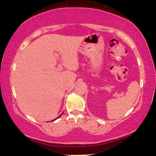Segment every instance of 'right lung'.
Instances as JSON below:
<instances>
[{
	"mask_svg": "<svg viewBox=\"0 0 156 156\" xmlns=\"http://www.w3.org/2000/svg\"><path fill=\"white\" fill-rule=\"evenodd\" d=\"M62 114H61V115H62ZM61 115H60V116H58V117L57 118H60V116H61ZM55 120H56V119H55ZM54 120H53V121H54Z\"/></svg>",
	"mask_w": 156,
	"mask_h": 156,
	"instance_id": "add662e5",
	"label": "right lung"
}]
</instances>
